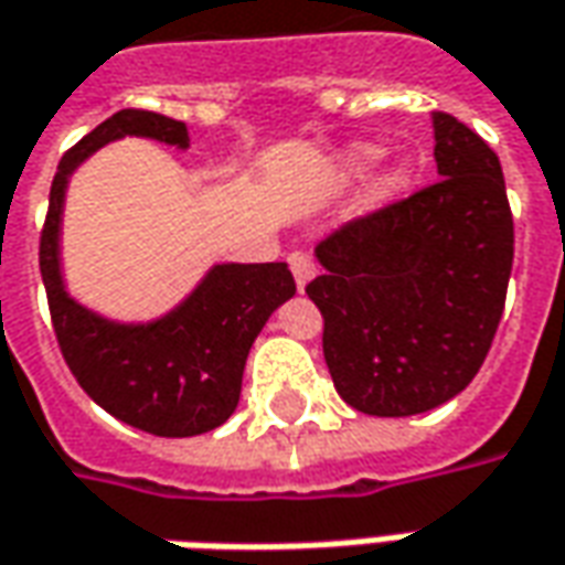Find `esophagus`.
<instances>
[{"mask_svg": "<svg viewBox=\"0 0 565 565\" xmlns=\"http://www.w3.org/2000/svg\"><path fill=\"white\" fill-rule=\"evenodd\" d=\"M290 271H294V281H297L299 290H306V284L312 281L315 275V263L306 256V253H290Z\"/></svg>", "mask_w": 565, "mask_h": 565, "instance_id": "1", "label": "esophagus"}]
</instances>
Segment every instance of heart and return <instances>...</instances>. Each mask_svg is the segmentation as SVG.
<instances>
[{"label":"heart","mask_w":565,"mask_h":565,"mask_svg":"<svg viewBox=\"0 0 565 565\" xmlns=\"http://www.w3.org/2000/svg\"><path fill=\"white\" fill-rule=\"evenodd\" d=\"M383 157V148L380 145H367V141H359V145H349L343 151L337 153L331 160V170H328V179L333 185H347L352 179H359L362 172H367L374 163ZM414 185V167L408 160H393L386 163L383 170L371 179V185L364 188L362 206L371 213V210H383L395 203L402 194H408V188Z\"/></svg>","instance_id":"1"}]
</instances>
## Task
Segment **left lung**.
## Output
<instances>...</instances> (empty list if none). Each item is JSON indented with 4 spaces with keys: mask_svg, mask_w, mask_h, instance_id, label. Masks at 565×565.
<instances>
[{
    "mask_svg": "<svg viewBox=\"0 0 565 565\" xmlns=\"http://www.w3.org/2000/svg\"><path fill=\"white\" fill-rule=\"evenodd\" d=\"M439 182L315 247L306 294L324 315L340 398L374 417L433 412L470 386L492 347L513 268V216L498 153L433 114Z\"/></svg>",
    "mask_w": 565,
    "mask_h": 565,
    "instance_id": "1",
    "label": "left lung"
}]
</instances>
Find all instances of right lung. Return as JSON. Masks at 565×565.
<instances>
[{
    "instance_id": "obj_1",
    "label": "right lung",
    "mask_w": 565,
    "mask_h": 565,
    "mask_svg": "<svg viewBox=\"0 0 565 565\" xmlns=\"http://www.w3.org/2000/svg\"><path fill=\"white\" fill-rule=\"evenodd\" d=\"M126 136L188 151L185 122L120 110L61 157L40 241L52 324L64 362L95 405L141 433L201 436L234 414L253 340L297 284L287 263H216L179 306L151 321H117L71 297L61 266L71 175L98 148Z\"/></svg>"
}]
</instances>
